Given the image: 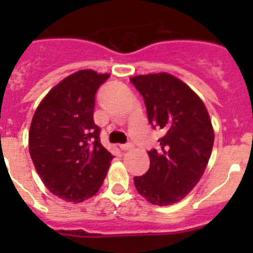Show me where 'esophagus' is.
Returning <instances> with one entry per match:
<instances>
[{"label": "esophagus", "mask_w": 253, "mask_h": 253, "mask_svg": "<svg viewBox=\"0 0 253 253\" xmlns=\"http://www.w3.org/2000/svg\"><path fill=\"white\" fill-rule=\"evenodd\" d=\"M120 148H121L122 150H128L131 149V148H133V144H132V143H125V144L120 145Z\"/></svg>", "instance_id": "esophagus-1"}]
</instances>
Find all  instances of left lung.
I'll return each mask as SVG.
<instances>
[{"mask_svg":"<svg viewBox=\"0 0 253 253\" xmlns=\"http://www.w3.org/2000/svg\"><path fill=\"white\" fill-rule=\"evenodd\" d=\"M131 82L144 99L148 121L164 136L148 152L149 170L133 178L139 195L157 206L178 202L205 172L214 132L205 104L187 85L169 73L136 76Z\"/></svg>","mask_w":253,"mask_h":253,"instance_id":"8db88e82","label":"left lung"}]
</instances>
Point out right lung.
I'll return each mask as SVG.
<instances>
[{
	"instance_id": "1",
	"label": "right lung",
	"mask_w": 253,
	"mask_h": 253,
	"mask_svg": "<svg viewBox=\"0 0 253 253\" xmlns=\"http://www.w3.org/2000/svg\"><path fill=\"white\" fill-rule=\"evenodd\" d=\"M110 75L82 70L68 76L38 106L29 131V153L47 190L68 202L99 191L114 155L94 124L95 93Z\"/></svg>"
}]
</instances>
